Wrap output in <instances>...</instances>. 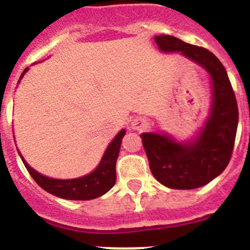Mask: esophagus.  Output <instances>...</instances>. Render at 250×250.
Masks as SVG:
<instances>
[{
	"label": "esophagus",
	"mask_w": 250,
	"mask_h": 250,
	"mask_svg": "<svg viewBox=\"0 0 250 250\" xmlns=\"http://www.w3.org/2000/svg\"><path fill=\"white\" fill-rule=\"evenodd\" d=\"M147 125V121L144 118H135L131 120V129L132 130H143Z\"/></svg>",
	"instance_id": "34e87169"
}]
</instances>
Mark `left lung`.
I'll list each match as a JSON object with an SVG mask.
<instances>
[{
	"label": "left lung",
	"instance_id": "1",
	"mask_svg": "<svg viewBox=\"0 0 250 250\" xmlns=\"http://www.w3.org/2000/svg\"><path fill=\"white\" fill-rule=\"evenodd\" d=\"M164 54L179 52L210 77L211 103L203 126L189 140L179 141L167 132H143L150 170L160 184L171 189H196L224 171L237 135V100L224 66L207 48L170 35L155 36Z\"/></svg>",
	"mask_w": 250,
	"mask_h": 250
}]
</instances>
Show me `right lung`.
I'll return each mask as SVG.
<instances>
[{
  "label": "right lung",
  "instance_id": "1",
  "mask_svg": "<svg viewBox=\"0 0 250 250\" xmlns=\"http://www.w3.org/2000/svg\"><path fill=\"white\" fill-rule=\"evenodd\" d=\"M27 71L28 67H26L20 76L17 83H20L22 77L25 76ZM125 134H126L125 129H121L116 134V136L106 147L99 165L92 170L91 173L75 179H54L42 175L27 164V161L21 155L19 149L17 151H19L20 158H21L22 163L25 164L30 175L43 190L55 196L62 198V199L91 200L106 194L115 185V182H116L115 167H116V160H118L119 152H120L121 141H123Z\"/></svg>",
  "mask_w": 250,
  "mask_h": 250
}]
</instances>
